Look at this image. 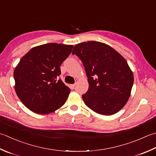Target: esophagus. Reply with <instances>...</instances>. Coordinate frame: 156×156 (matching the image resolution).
Instances as JSON below:
<instances>
[{"label": "esophagus", "instance_id": "esophagus-1", "mask_svg": "<svg viewBox=\"0 0 156 156\" xmlns=\"http://www.w3.org/2000/svg\"><path fill=\"white\" fill-rule=\"evenodd\" d=\"M75 86H76L75 84H70V85H69V88H71V89H74Z\"/></svg>", "mask_w": 156, "mask_h": 156}]
</instances>
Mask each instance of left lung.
Listing matches in <instances>:
<instances>
[{
	"mask_svg": "<svg viewBox=\"0 0 156 156\" xmlns=\"http://www.w3.org/2000/svg\"><path fill=\"white\" fill-rule=\"evenodd\" d=\"M82 61L89 84L82 95L86 105L97 114L110 115L126 105L134 82L126 60L110 46L97 41L76 44L72 51Z\"/></svg>",
	"mask_w": 156,
	"mask_h": 156,
	"instance_id": "obj_1",
	"label": "left lung"
}]
</instances>
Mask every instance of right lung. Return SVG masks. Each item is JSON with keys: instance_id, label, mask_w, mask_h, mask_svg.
Instances as JSON below:
<instances>
[{"instance_id": "add662e5", "label": "right lung", "mask_w": 156, "mask_h": 156, "mask_svg": "<svg viewBox=\"0 0 156 156\" xmlns=\"http://www.w3.org/2000/svg\"><path fill=\"white\" fill-rule=\"evenodd\" d=\"M73 45L44 44L33 47L15 68V90L30 111L47 114L64 105L69 88L59 78L60 66L71 53Z\"/></svg>"}]
</instances>
